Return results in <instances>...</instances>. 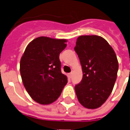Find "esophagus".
<instances>
[{
  "mask_svg": "<svg viewBox=\"0 0 130 130\" xmlns=\"http://www.w3.org/2000/svg\"><path fill=\"white\" fill-rule=\"evenodd\" d=\"M71 77H72V73H69V74H68V77L69 78V79H71Z\"/></svg>",
  "mask_w": 130,
  "mask_h": 130,
  "instance_id": "34e87169",
  "label": "esophagus"
}]
</instances>
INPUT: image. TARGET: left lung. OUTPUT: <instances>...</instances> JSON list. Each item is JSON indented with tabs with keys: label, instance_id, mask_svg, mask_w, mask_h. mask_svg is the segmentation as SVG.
Returning <instances> with one entry per match:
<instances>
[{
	"label": "left lung",
	"instance_id": "obj_1",
	"mask_svg": "<svg viewBox=\"0 0 130 130\" xmlns=\"http://www.w3.org/2000/svg\"><path fill=\"white\" fill-rule=\"evenodd\" d=\"M83 71L75 90L79 103L88 109L102 106L110 95L117 79L118 61L109 44L102 37L79 36L74 48Z\"/></svg>",
	"mask_w": 130,
	"mask_h": 130
}]
</instances>
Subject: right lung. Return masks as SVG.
Instances as JSON below:
<instances>
[{"label":"right lung","mask_w":130,"mask_h":130,"mask_svg":"<svg viewBox=\"0 0 130 130\" xmlns=\"http://www.w3.org/2000/svg\"><path fill=\"white\" fill-rule=\"evenodd\" d=\"M66 39L46 37L35 39L25 48L20 72L25 89L36 102L48 105L57 100L67 83L61 71L59 54L67 46Z\"/></svg>","instance_id":"obj_1"}]
</instances>
